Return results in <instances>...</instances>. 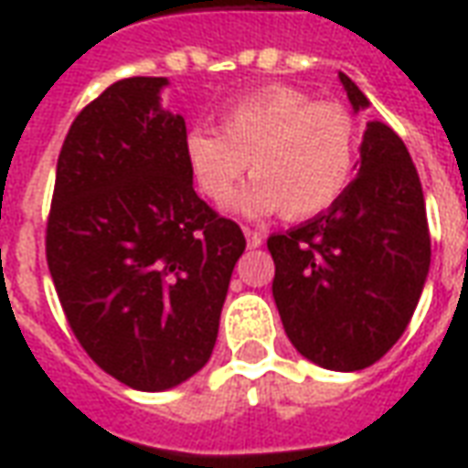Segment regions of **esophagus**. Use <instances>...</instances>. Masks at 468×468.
I'll return each mask as SVG.
<instances>
[{
	"mask_svg": "<svg viewBox=\"0 0 468 468\" xmlns=\"http://www.w3.org/2000/svg\"><path fill=\"white\" fill-rule=\"evenodd\" d=\"M245 240H248V248H261L263 245V233H258V230H250V228H243Z\"/></svg>",
	"mask_w": 468,
	"mask_h": 468,
	"instance_id": "34e87169",
	"label": "esophagus"
}]
</instances>
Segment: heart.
I'll use <instances>...</instances> for the list:
<instances>
[{"label":"heart","instance_id":"obj_1","mask_svg":"<svg viewBox=\"0 0 468 468\" xmlns=\"http://www.w3.org/2000/svg\"><path fill=\"white\" fill-rule=\"evenodd\" d=\"M218 127L187 130L185 163L210 200H225L250 165L255 177L233 197L245 215L311 218L338 203L356 177L358 124L341 102L263 85L225 107Z\"/></svg>","mask_w":468,"mask_h":468}]
</instances>
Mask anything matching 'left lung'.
Wrapping results in <instances>:
<instances>
[{"label": "left lung", "instance_id": "8db88e82", "mask_svg": "<svg viewBox=\"0 0 468 468\" xmlns=\"http://www.w3.org/2000/svg\"><path fill=\"white\" fill-rule=\"evenodd\" d=\"M351 105H368L341 72ZM273 298L291 344L331 371H361L411 321L431 263L416 165L388 124L368 122L361 170L325 213L268 238Z\"/></svg>", "mask_w": 468, "mask_h": 468}]
</instances>
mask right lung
I'll return each instance as SVG.
<instances>
[{
	"mask_svg": "<svg viewBox=\"0 0 468 468\" xmlns=\"http://www.w3.org/2000/svg\"><path fill=\"white\" fill-rule=\"evenodd\" d=\"M165 77H127L75 117L57 160L47 265L87 356L130 388L165 391L213 353L240 225L197 197Z\"/></svg>",
	"mask_w": 468,
	"mask_h": 468,
	"instance_id": "1",
	"label": "right lung"
}]
</instances>
